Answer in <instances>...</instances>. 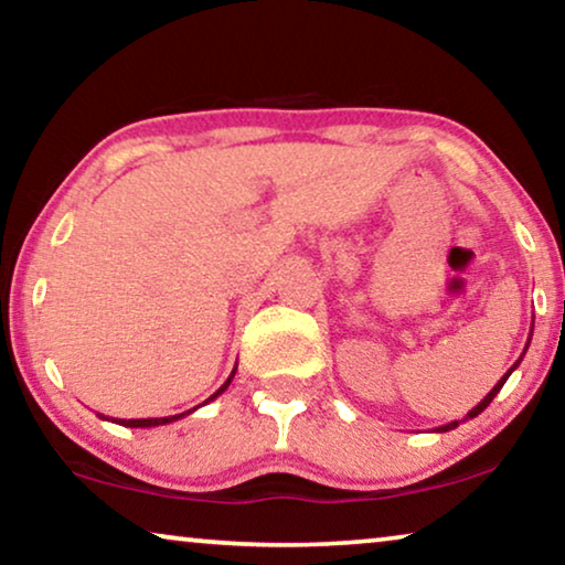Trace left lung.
I'll return each mask as SVG.
<instances>
[{
	"mask_svg": "<svg viewBox=\"0 0 565 565\" xmlns=\"http://www.w3.org/2000/svg\"><path fill=\"white\" fill-rule=\"evenodd\" d=\"M530 337H533V330H530ZM530 337H527V342H525V350H523V355H520V358H518V363H515V365H512V367L508 370V373H504V375L500 377V381H498V385H494V388H492L490 393H487V395H484V398H482V401H479L475 408H471V411H469V414L465 416V420H467V418H477L479 414H482V411H484L487 406H490V403H492V398H494V395H498V393L502 391V385H504V383H508V377H510V373H512V370H515V367H518L520 363H523L525 352H527V348H530ZM457 426H459V420H451V424H446V426H439V428H436V431H439V434H444V431H451V428H457Z\"/></svg>",
	"mask_w": 565,
	"mask_h": 565,
	"instance_id": "1",
	"label": "left lung"
}]
</instances>
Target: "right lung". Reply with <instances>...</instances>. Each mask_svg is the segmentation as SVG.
Returning <instances> with one entry per match:
<instances>
[{"label":"right lung","mask_w":565,"mask_h":565,"mask_svg":"<svg viewBox=\"0 0 565 565\" xmlns=\"http://www.w3.org/2000/svg\"><path fill=\"white\" fill-rule=\"evenodd\" d=\"M233 375H235V367H233V373H231L228 381H225V383L221 385V388H217L213 395H210V398H207L205 403L215 401L217 395H221L225 388H228L231 381H233ZM195 408H200V406H195ZM195 408L184 411V414H177V416H164V418H111V420H114V424H119V426H126V428H151V426H164V424H172V420H180V418H184V416H190ZM98 416H100V414H98ZM100 418H104V416H100Z\"/></svg>","instance_id":"obj_1"}]
</instances>
